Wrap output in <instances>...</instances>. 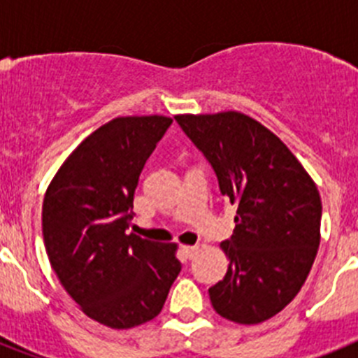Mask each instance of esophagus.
<instances>
[{
  "instance_id": "obj_1",
  "label": "esophagus",
  "mask_w": 358,
  "mask_h": 358,
  "mask_svg": "<svg viewBox=\"0 0 358 358\" xmlns=\"http://www.w3.org/2000/svg\"><path fill=\"white\" fill-rule=\"evenodd\" d=\"M197 249H199V245H182V251L186 252V256H188V258H192V256L197 252Z\"/></svg>"
}]
</instances>
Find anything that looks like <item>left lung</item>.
I'll list each match as a JSON object with an SVG mask.
<instances>
[{
    "mask_svg": "<svg viewBox=\"0 0 358 358\" xmlns=\"http://www.w3.org/2000/svg\"><path fill=\"white\" fill-rule=\"evenodd\" d=\"M176 122L210 161L220 194L238 206L235 231L220 243L229 267L210 289L211 305L240 324L267 321L301 290L317 255V186L276 134L242 113Z\"/></svg>",
    "mask_w": 358,
    "mask_h": 358,
    "instance_id": "left-lung-1",
    "label": "left lung"
}]
</instances>
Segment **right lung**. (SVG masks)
Instances as JSON below:
<instances>
[{
	"instance_id": "right-lung-1",
	"label": "right lung",
	"mask_w": 358,
	"mask_h": 358,
	"mask_svg": "<svg viewBox=\"0 0 358 358\" xmlns=\"http://www.w3.org/2000/svg\"><path fill=\"white\" fill-rule=\"evenodd\" d=\"M166 116H122L90 134L50 182L43 236L50 264L82 312L116 330L156 317L181 262L176 243L127 233L138 179Z\"/></svg>"
}]
</instances>
